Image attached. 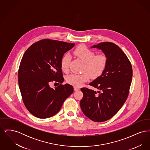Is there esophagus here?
Segmentation results:
<instances>
[{
    "label": "esophagus",
    "instance_id": "1",
    "mask_svg": "<svg viewBox=\"0 0 150 150\" xmlns=\"http://www.w3.org/2000/svg\"><path fill=\"white\" fill-rule=\"evenodd\" d=\"M74 91H76L80 90V88H78V87H77V86H74Z\"/></svg>",
    "mask_w": 150,
    "mask_h": 150
}]
</instances>
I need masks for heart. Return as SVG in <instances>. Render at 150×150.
Returning <instances> with one entry per match:
<instances>
[{
	"instance_id": "obj_1",
	"label": "heart",
	"mask_w": 150,
	"mask_h": 150,
	"mask_svg": "<svg viewBox=\"0 0 150 150\" xmlns=\"http://www.w3.org/2000/svg\"><path fill=\"white\" fill-rule=\"evenodd\" d=\"M74 54L84 63L82 71L80 74H72L67 75L66 80L67 83L75 86H80L88 81L90 76L93 79L100 76L106 69L108 58L105 53L96 54L94 51L88 48L86 45H80L74 51ZM71 56L69 54H64L61 61V68L62 71L68 72Z\"/></svg>"
}]
</instances>
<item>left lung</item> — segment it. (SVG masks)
<instances>
[{
	"label": "left lung",
	"mask_w": 150,
	"mask_h": 150,
	"mask_svg": "<svg viewBox=\"0 0 150 150\" xmlns=\"http://www.w3.org/2000/svg\"><path fill=\"white\" fill-rule=\"evenodd\" d=\"M92 48L102 50L108 62L103 73L89 84L98 91L87 88L81 89L83 97L80 107L84 114L92 121L103 122L112 118L126 101L133 70L128 58L114 43L102 42Z\"/></svg>",
	"instance_id": "obj_1"
}]
</instances>
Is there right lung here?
<instances>
[{
    "label": "right lung",
    "instance_id": "obj_1",
    "mask_svg": "<svg viewBox=\"0 0 150 150\" xmlns=\"http://www.w3.org/2000/svg\"><path fill=\"white\" fill-rule=\"evenodd\" d=\"M74 45L44 39L25 52L18 71V85L25 107L36 117L46 119L56 114L73 93L72 86L62 84L64 78L61 61ZM53 81L59 84L55 89L49 86Z\"/></svg>",
    "mask_w": 150,
    "mask_h": 150
}]
</instances>
